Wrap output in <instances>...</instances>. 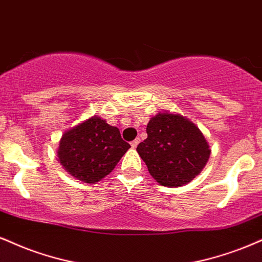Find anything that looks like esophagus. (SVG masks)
Instances as JSON below:
<instances>
[{"label": "esophagus", "mask_w": 262, "mask_h": 262, "mask_svg": "<svg viewBox=\"0 0 262 262\" xmlns=\"http://www.w3.org/2000/svg\"><path fill=\"white\" fill-rule=\"evenodd\" d=\"M138 144H139V139H135V140H133V141H132V143H130V146L133 147V149H135V147L138 146Z\"/></svg>", "instance_id": "obj_1"}]
</instances>
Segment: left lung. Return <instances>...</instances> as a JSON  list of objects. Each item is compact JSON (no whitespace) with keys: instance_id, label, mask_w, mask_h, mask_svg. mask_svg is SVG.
<instances>
[{"instance_id":"obj_1","label":"left lung","mask_w":262,"mask_h":262,"mask_svg":"<svg viewBox=\"0 0 262 262\" xmlns=\"http://www.w3.org/2000/svg\"><path fill=\"white\" fill-rule=\"evenodd\" d=\"M146 133L137 151L152 178L163 187L188 184L209 161V143L200 129L182 115L159 112L150 118Z\"/></svg>"}]
</instances>
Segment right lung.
I'll return each instance as SVG.
<instances>
[{"instance_id":"1","label":"right lung","mask_w":262,"mask_h":262,"mask_svg":"<svg viewBox=\"0 0 262 262\" xmlns=\"http://www.w3.org/2000/svg\"><path fill=\"white\" fill-rule=\"evenodd\" d=\"M129 147L118 128L95 115L62 134L57 157L72 177L95 184L113 171Z\"/></svg>"}]
</instances>
